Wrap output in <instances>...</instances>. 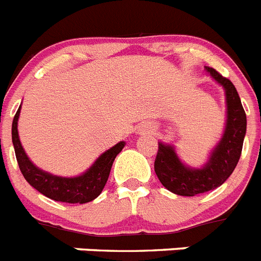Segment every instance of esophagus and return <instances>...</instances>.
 <instances>
[{
  "instance_id": "obj_1",
  "label": "esophagus",
  "mask_w": 261,
  "mask_h": 261,
  "mask_svg": "<svg viewBox=\"0 0 261 261\" xmlns=\"http://www.w3.org/2000/svg\"><path fill=\"white\" fill-rule=\"evenodd\" d=\"M139 132L141 133V135H150V133H153V126L152 125H142L141 128L139 129Z\"/></svg>"
}]
</instances>
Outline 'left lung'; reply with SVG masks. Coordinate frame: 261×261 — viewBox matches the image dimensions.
Here are the masks:
<instances>
[{"mask_svg": "<svg viewBox=\"0 0 261 261\" xmlns=\"http://www.w3.org/2000/svg\"><path fill=\"white\" fill-rule=\"evenodd\" d=\"M204 71L223 87L226 95V126L222 139L214 146L202 168L185 165L178 157L174 146L162 141L158 142L154 161V171L160 182L169 191L182 197L202 194L226 182L239 162L247 130L246 112L235 86L211 67H206Z\"/></svg>", "mask_w": 261, "mask_h": 261, "instance_id": "left-lung-1", "label": "left lung"}]
</instances>
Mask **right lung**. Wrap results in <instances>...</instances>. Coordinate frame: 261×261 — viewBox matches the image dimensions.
I'll list each match as a JSON object with an SVG mask.
<instances>
[{"label": "right lung", "instance_id": "add662e5", "mask_svg": "<svg viewBox=\"0 0 261 261\" xmlns=\"http://www.w3.org/2000/svg\"><path fill=\"white\" fill-rule=\"evenodd\" d=\"M19 113H21V106L13 119L12 140L15 157H17L18 166L24 179L41 194L57 202L87 203L99 197L108 181L109 171L112 168L116 155L125 146V141H120L119 144L106 150L103 154H100L96 158V161L82 174L75 175V177L54 175L35 166L24 152L18 135Z\"/></svg>", "mask_w": 261, "mask_h": 261}]
</instances>
